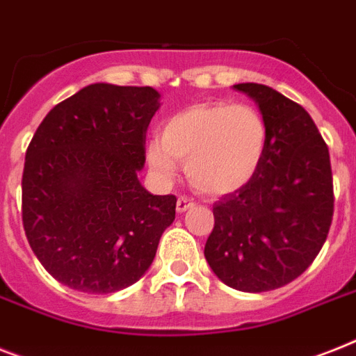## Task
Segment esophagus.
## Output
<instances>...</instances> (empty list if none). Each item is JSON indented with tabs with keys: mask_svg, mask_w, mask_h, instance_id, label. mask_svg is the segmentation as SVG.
I'll use <instances>...</instances> for the list:
<instances>
[{
	"mask_svg": "<svg viewBox=\"0 0 356 356\" xmlns=\"http://www.w3.org/2000/svg\"><path fill=\"white\" fill-rule=\"evenodd\" d=\"M192 207H193V201H192V199L184 197V195H181V197L177 199V212H179V213L186 212L188 208H192Z\"/></svg>",
	"mask_w": 356,
	"mask_h": 356,
	"instance_id": "1",
	"label": "esophagus"
}]
</instances>
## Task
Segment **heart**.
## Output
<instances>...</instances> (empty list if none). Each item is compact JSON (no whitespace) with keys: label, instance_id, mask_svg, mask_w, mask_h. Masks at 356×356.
I'll list each match as a JSON object with an SVG mask.
<instances>
[{"label":"heart","instance_id":"heart-1","mask_svg":"<svg viewBox=\"0 0 356 356\" xmlns=\"http://www.w3.org/2000/svg\"><path fill=\"white\" fill-rule=\"evenodd\" d=\"M267 148L261 113L247 104H195L173 113L152 138L146 157L155 175L172 181L177 161L195 190L210 195L236 192L254 177Z\"/></svg>","mask_w":356,"mask_h":356}]
</instances>
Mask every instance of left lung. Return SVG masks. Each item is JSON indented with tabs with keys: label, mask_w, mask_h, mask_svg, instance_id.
Instances as JSON below:
<instances>
[{
	"label": "left lung",
	"mask_w": 356,
	"mask_h": 356,
	"mask_svg": "<svg viewBox=\"0 0 356 356\" xmlns=\"http://www.w3.org/2000/svg\"><path fill=\"white\" fill-rule=\"evenodd\" d=\"M234 89L258 104L267 148L254 177L213 204L204 258L228 287L265 293L318 256L333 221V173L327 144L300 104L263 83Z\"/></svg>",
	"instance_id": "1"
}]
</instances>
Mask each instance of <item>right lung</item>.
Masks as SVG:
<instances>
[{"label":"right lung","instance_id":"obj_1","mask_svg":"<svg viewBox=\"0 0 356 356\" xmlns=\"http://www.w3.org/2000/svg\"><path fill=\"white\" fill-rule=\"evenodd\" d=\"M153 88L91 83L54 106L25 153L22 218L45 270L89 294L143 278L175 219V195H153L137 173L161 102Z\"/></svg>","mask_w":356,"mask_h":356}]
</instances>
